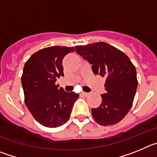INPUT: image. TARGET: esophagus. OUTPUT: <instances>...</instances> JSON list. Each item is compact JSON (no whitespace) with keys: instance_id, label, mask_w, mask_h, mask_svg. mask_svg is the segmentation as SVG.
Here are the masks:
<instances>
[{"instance_id":"obj_1","label":"esophagus","mask_w":157,"mask_h":157,"mask_svg":"<svg viewBox=\"0 0 157 157\" xmlns=\"http://www.w3.org/2000/svg\"><path fill=\"white\" fill-rule=\"evenodd\" d=\"M81 94H82V95L85 96V97H87V96H88V95H89V93L84 92V91H82V92H81Z\"/></svg>"}]
</instances>
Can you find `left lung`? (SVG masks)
Instances as JSON below:
<instances>
[{"instance_id": "left-lung-1", "label": "left lung", "mask_w": 157, "mask_h": 157, "mask_svg": "<svg viewBox=\"0 0 157 157\" xmlns=\"http://www.w3.org/2000/svg\"><path fill=\"white\" fill-rule=\"evenodd\" d=\"M90 64L94 74L105 77V94L101 105L91 109L100 125H113L122 121L132 106L138 87L136 70L126 54L105 42L75 47Z\"/></svg>"}]
</instances>
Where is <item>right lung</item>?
I'll list each match as a JSON object with an SVG mask.
<instances>
[{"label":"right lung","mask_w":157,"mask_h":157,"mask_svg":"<svg viewBox=\"0 0 157 157\" xmlns=\"http://www.w3.org/2000/svg\"><path fill=\"white\" fill-rule=\"evenodd\" d=\"M73 52V47L45 48L32 55L24 65L21 77L24 101L33 118L47 128H57L67 122L79 97L56 85L57 78L64 75L63 58Z\"/></svg>","instance_id":"obj_1"}]
</instances>
